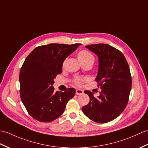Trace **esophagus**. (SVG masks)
Listing matches in <instances>:
<instances>
[{
  "mask_svg": "<svg viewBox=\"0 0 148 148\" xmlns=\"http://www.w3.org/2000/svg\"><path fill=\"white\" fill-rule=\"evenodd\" d=\"M83 92H84L83 90H80V89H77V90H75V94L77 95L83 94Z\"/></svg>",
  "mask_w": 148,
  "mask_h": 148,
  "instance_id": "34e87169",
  "label": "esophagus"
}]
</instances>
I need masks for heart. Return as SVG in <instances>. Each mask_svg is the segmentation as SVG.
<instances>
[{
    "label": "heart",
    "mask_w": 148,
    "mask_h": 148,
    "mask_svg": "<svg viewBox=\"0 0 148 148\" xmlns=\"http://www.w3.org/2000/svg\"><path fill=\"white\" fill-rule=\"evenodd\" d=\"M77 58L79 60V62L85 61V60H90L93 62L95 60V57L93 56V55H92L90 51H89L88 50H83L80 51L79 52L77 53ZM85 80H86L85 78L78 77L75 79L74 82L77 85L79 86Z\"/></svg>",
    "instance_id": "b5f03b06"
}]
</instances>
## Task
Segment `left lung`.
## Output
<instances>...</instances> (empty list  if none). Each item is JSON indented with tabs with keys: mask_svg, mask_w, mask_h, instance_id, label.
<instances>
[{
	"mask_svg": "<svg viewBox=\"0 0 148 148\" xmlns=\"http://www.w3.org/2000/svg\"><path fill=\"white\" fill-rule=\"evenodd\" d=\"M98 57V73L96 81L101 91L98 98L93 92L85 91L90 97L82 106L84 114L97 123L110 122L124 110L132 87V77L125 57L121 51L107 44L86 46Z\"/></svg>",
	"mask_w": 148,
	"mask_h": 148,
	"instance_id": "obj_1",
	"label": "left lung"
}]
</instances>
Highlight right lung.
<instances>
[{
  "mask_svg": "<svg viewBox=\"0 0 148 148\" xmlns=\"http://www.w3.org/2000/svg\"><path fill=\"white\" fill-rule=\"evenodd\" d=\"M81 45H45L35 48L26 57L19 73L20 97L33 119L42 122L54 121L74 97L75 90L72 88L55 92L53 79L62 73L65 59Z\"/></svg>",
  "mask_w": 148,
  "mask_h": 148,
  "instance_id": "1",
  "label": "right lung"
}]
</instances>
